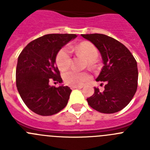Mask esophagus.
I'll use <instances>...</instances> for the list:
<instances>
[{
	"instance_id": "34e87169",
	"label": "esophagus",
	"mask_w": 150,
	"mask_h": 150,
	"mask_svg": "<svg viewBox=\"0 0 150 150\" xmlns=\"http://www.w3.org/2000/svg\"><path fill=\"white\" fill-rule=\"evenodd\" d=\"M71 88H72V89H75V88H82L83 86H71Z\"/></svg>"
}]
</instances>
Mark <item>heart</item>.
Here are the masks:
<instances>
[{
	"mask_svg": "<svg viewBox=\"0 0 150 150\" xmlns=\"http://www.w3.org/2000/svg\"><path fill=\"white\" fill-rule=\"evenodd\" d=\"M74 50L79 55H82L88 61V66L93 67L95 61L98 57V51L92 43L89 42H82L74 48L63 47L59 51L55 58V62L61 71H64L70 67L71 64V50ZM89 79V75L86 72L70 70L63 74V80L66 84L73 86H80Z\"/></svg>",
	"mask_w": 150,
	"mask_h": 150,
	"instance_id": "obj_1",
	"label": "heart"
}]
</instances>
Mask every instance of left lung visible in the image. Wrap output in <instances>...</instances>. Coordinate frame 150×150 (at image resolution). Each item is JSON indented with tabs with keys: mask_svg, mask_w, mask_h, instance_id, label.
Returning <instances> with one entry per match:
<instances>
[{
	"mask_svg": "<svg viewBox=\"0 0 150 150\" xmlns=\"http://www.w3.org/2000/svg\"><path fill=\"white\" fill-rule=\"evenodd\" d=\"M100 52L104 67L96 81L105 84L104 90L95 87L87 98L92 109L102 113H114L126 107L137 88V62L126 46L114 38L102 34H82Z\"/></svg>",
	"mask_w": 150,
	"mask_h": 150,
	"instance_id": "8db88e82",
	"label": "left lung"
}]
</instances>
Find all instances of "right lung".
I'll return each mask as SVG.
<instances>
[{"instance_id":"right-lung-1","label":"right lung","mask_w":150,"mask_h":150,"mask_svg":"<svg viewBox=\"0 0 150 150\" xmlns=\"http://www.w3.org/2000/svg\"><path fill=\"white\" fill-rule=\"evenodd\" d=\"M72 34H50L30 42L18 55L16 82L18 93L29 109L40 116H52L66 107L72 90L51 86L62 83L55 64L59 50L76 38Z\"/></svg>"}]
</instances>
